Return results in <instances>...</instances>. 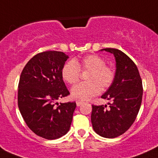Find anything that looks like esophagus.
I'll return each instance as SVG.
<instances>
[{"label": "esophagus", "mask_w": 158, "mask_h": 158, "mask_svg": "<svg viewBox=\"0 0 158 158\" xmlns=\"http://www.w3.org/2000/svg\"><path fill=\"white\" fill-rule=\"evenodd\" d=\"M82 103H83V102H82V101H76V105H77V106H79Z\"/></svg>", "instance_id": "obj_1"}]
</instances>
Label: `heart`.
I'll list each match as a JSON object with an SVG mask.
<instances>
[{
    "label": "heart",
    "mask_w": 158,
    "mask_h": 158,
    "mask_svg": "<svg viewBox=\"0 0 158 158\" xmlns=\"http://www.w3.org/2000/svg\"><path fill=\"white\" fill-rule=\"evenodd\" d=\"M81 71L88 72L86 82H81L72 89V96L79 100H88L100 93L101 89H108L115 79L114 68L105 64V59L100 56L90 54L80 59L67 62L62 69V77L70 85L79 80Z\"/></svg>",
    "instance_id": "heart-1"
}]
</instances>
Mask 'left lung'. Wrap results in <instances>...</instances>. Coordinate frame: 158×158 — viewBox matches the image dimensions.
<instances>
[{"instance_id":"1","label":"left lung","mask_w":158,"mask_h":158,"mask_svg":"<svg viewBox=\"0 0 158 158\" xmlns=\"http://www.w3.org/2000/svg\"><path fill=\"white\" fill-rule=\"evenodd\" d=\"M114 55L116 75L113 83L101 97L113 101L107 106L92 105L91 121L96 134L114 138L124 134L134 123L143 96L142 80L136 64L116 48H104Z\"/></svg>"}]
</instances>
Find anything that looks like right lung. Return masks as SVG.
Listing matches in <instances>:
<instances>
[{"instance_id":"right-lung-1","label":"right lung","mask_w":158,"mask_h":158,"mask_svg":"<svg viewBox=\"0 0 158 158\" xmlns=\"http://www.w3.org/2000/svg\"><path fill=\"white\" fill-rule=\"evenodd\" d=\"M69 56L62 52L45 51L27 62L18 83V104L27 126L47 140L62 137L69 131L76 102L60 103L57 99L70 94L62 77Z\"/></svg>"}]
</instances>
